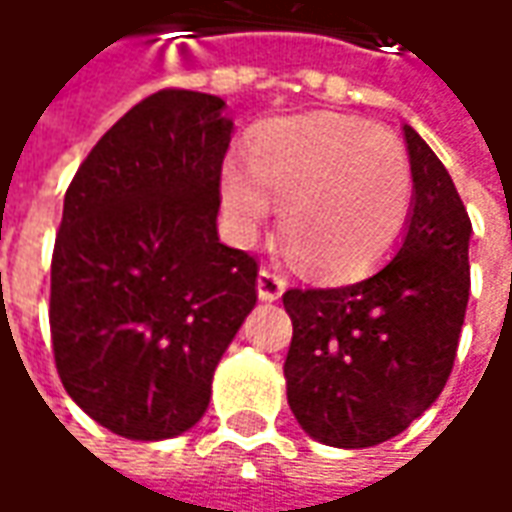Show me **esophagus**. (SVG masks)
Wrapping results in <instances>:
<instances>
[{"instance_id": "1", "label": "esophagus", "mask_w": 512, "mask_h": 512, "mask_svg": "<svg viewBox=\"0 0 512 512\" xmlns=\"http://www.w3.org/2000/svg\"><path fill=\"white\" fill-rule=\"evenodd\" d=\"M256 290H259V298H262V301H278V298L287 292V281L278 276V273H273V270L262 267V270H259V278H256Z\"/></svg>"}]
</instances>
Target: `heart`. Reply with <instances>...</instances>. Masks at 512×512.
<instances>
[{
    "instance_id": "b5f03b06",
    "label": "heart",
    "mask_w": 512,
    "mask_h": 512,
    "mask_svg": "<svg viewBox=\"0 0 512 512\" xmlns=\"http://www.w3.org/2000/svg\"><path fill=\"white\" fill-rule=\"evenodd\" d=\"M407 155L387 133L337 114L281 119L256 133L248 164L225 158L220 206L250 242L273 206L281 234L315 273L359 276L396 245L410 214Z\"/></svg>"
}]
</instances>
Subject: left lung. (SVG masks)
<instances>
[{
	"label": "left lung",
	"mask_w": 512,
	"mask_h": 512,
	"mask_svg": "<svg viewBox=\"0 0 512 512\" xmlns=\"http://www.w3.org/2000/svg\"><path fill=\"white\" fill-rule=\"evenodd\" d=\"M404 139L412 209L393 259L357 284L284 292L290 410L337 449L396 438L438 401L465 320L468 211L432 147L410 125Z\"/></svg>",
	"instance_id": "obj_1"
}]
</instances>
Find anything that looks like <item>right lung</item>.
I'll return each mask as SVG.
<instances>
[{
	"instance_id": "add662e5",
	"label": "right lung",
	"mask_w": 512,
	"mask_h": 512,
	"mask_svg": "<svg viewBox=\"0 0 512 512\" xmlns=\"http://www.w3.org/2000/svg\"><path fill=\"white\" fill-rule=\"evenodd\" d=\"M225 100L164 88L94 144L63 197L49 329L66 393L128 440L189 432L256 306V259L217 236Z\"/></svg>"
}]
</instances>
